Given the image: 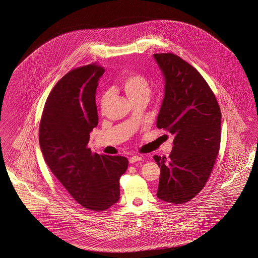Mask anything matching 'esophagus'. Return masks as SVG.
Segmentation results:
<instances>
[{
    "label": "esophagus",
    "mask_w": 258,
    "mask_h": 258,
    "mask_svg": "<svg viewBox=\"0 0 258 258\" xmlns=\"http://www.w3.org/2000/svg\"><path fill=\"white\" fill-rule=\"evenodd\" d=\"M142 160V157L140 155H132L130 158H129V162L130 163H135L137 161H141Z\"/></svg>",
    "instance_id": "34e87169"
}]
</instances>
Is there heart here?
I'll use <instances>...</instances> for the list:
<instances>
[{"label": "heart", "instance_id": "heart-1", "mask_svg": "<svg viewBox=\"0 0 258 258\" xmlns=\"http://www.w3.org/2000/svg\"><path fill=\"white\" fill-rule=\"evenodd\" d=\"M121 88L126 94L127 98L131 103L137 102L140 100L149 101L152 93V87L149 80L141 74L132 73L126 75L121 81ZM109 93L105 92L101 97V107L104 109L108 101Z\"/></svg>", "mask_w": 258, "mask_h": 258}]
</instances>
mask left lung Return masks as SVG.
Listing matches in <instances>:
<instances>
[{"label": "left lung", "instance_id": "1", "mask_svg": "<svg viewBox=\"0 0 258 258\" xmlns=\"http://www.w3.org/2000/svg\"><path fill=\"white\" fill-rule=\"evenodd\" d=\"M164 77V98L157 128L174 136L169 157L155 155L160 167L157 198L185 204L204 189L217 158L221 111L201 73L173 53H155Z\"/></svg>", "mask_w": 258, "mask_h": 258}]
</instances>
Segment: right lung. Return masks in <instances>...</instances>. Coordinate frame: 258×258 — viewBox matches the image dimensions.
Returning a JSON list of instances; mask_svg holds the SVG:
<instances>
[{"label": "right lung", "instance_id": "obj_1", "mask_svg": "<svg viewBox=\"0 0 258 258\" xmlns=\"http://www.w3.org/2000/svg\"><path fill=\"white\" fill-rule=\"evenodd\" d=\"M104 69L92 63L73 69L52 88L44 106L39 143L52 174L81 206L103 211L119 201V179L128 159L93 154L87 147L98 125L96 90Z\"/></svg>", "mask_w": 258, "mask_h": 258}]
</instances>
